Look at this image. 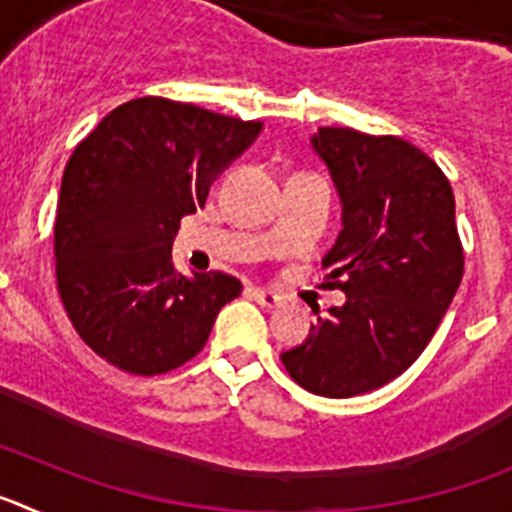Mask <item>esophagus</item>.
I'll return each mask as SVG.
<instances>
[{
  "label": "esophagus",
  "mask_w": 512,
  "mask_h": 512,
  "mask_svg": "<svg viewBox=\"0 0 512 512\" xmlns=\"http://www.w3.org/2000/svg\"><path fill=\"white\" fill-rule=\"evenodd\" d=\"M248 292H251V297L256 302H259L261 307H266V310H277V307H282L284 305V300L282 297L277 295V292H269V289H248Z\"/></svg>",
  "instance_id": "34e87169"
}]
</instances>
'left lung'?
Segmentation results:
<instances>
[{"label":"left lung","mask_w":512,"mask_h":512,"mask_svg":"<svg viewBox=\"0 0 512 512\" xmlns=\"http://www.w3.org/2000/svg\"><path fill=\"white\" fill-rule=\"evenodd\" d=\"M312 148L343 205L325 253L341 307L310 328L282 364L312 395L354 397L400 377L428 346L464 274L454 192L438 164L395 135L320 128Z\"/></svg>","instance_id":"obj_1"}]
</instances>
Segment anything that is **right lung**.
Returning <instances> with one entry per match:
<instances>
[{
	"mask_svg": "<svg viewBox=\"0 0 512 512\" xmlns=\"http://www.w3.org/2000/svg\"><path fill=\"white\" fill-rule=\"evenodd\" d=\"M261 125L140 97L115 107L71 153L53 228L58 295L104 361L140 377L179 369L241 295L243 284L223 271L182 277L171 243Z\"/></svg>",
	"mask_w": 512,
	"mask_h": 512,
	"instance_id": "1",
	"label": "right lung"
}]
</instances>
